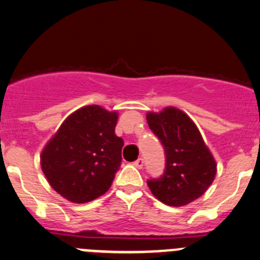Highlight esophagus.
Returning <instances> with one entry per match:
<instances>
[{
	"label": "esophagus",
	"mask_w": 260,
	"mask_h": 260,
	"mask_svg": "<svg viewBox=\"0 0 260 260\" xmlns=\"http://www.w3.org/2000/svg\"><path fill=\"white\" fill-rule=\"evenodd\" d=\"M143 164H145V161H143L142 157H140V158H137V160H136L135 162H133V165H135L137 169H142L143 168Z\"/></svg>",
	"instance_id": "1"
}]
</instances>
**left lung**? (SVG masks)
<instances>
[{"mask_svg":"<svg viewBox=\"0 0 260 260\" xmlns=\"http://www.w3.org/2000/svg\"><path fill=\"white\" fill-rule=\"evenodd\" d=\"M147 123L165 151V169L147 185L162 203L173 207L200 198L212 184L216 161L190 118L176 108L148 113Z\"/></svg>","mask_w":260,"mask_h":260,"instance_id":"left-lung-1","label":"left lung"}]
</instances>
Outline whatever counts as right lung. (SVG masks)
<instances>
[{
	"label": "right lung",
	"instance_id": "1",
	"mask_svg": "<svg viewBox=\"0 0 260 260\" xmlns=\"http://www.w3.org/2000/svg\"><path fill=\"white\" fill-rule=\"evenodd\" d=\"M117 120V113L90 105L63 122L40 157L43 173L58 194L86 203L110 188L124 145L115 136Z\"/></svg>",
	"mask_w": 260,
	"mask_h": 260
}]
</instances>
